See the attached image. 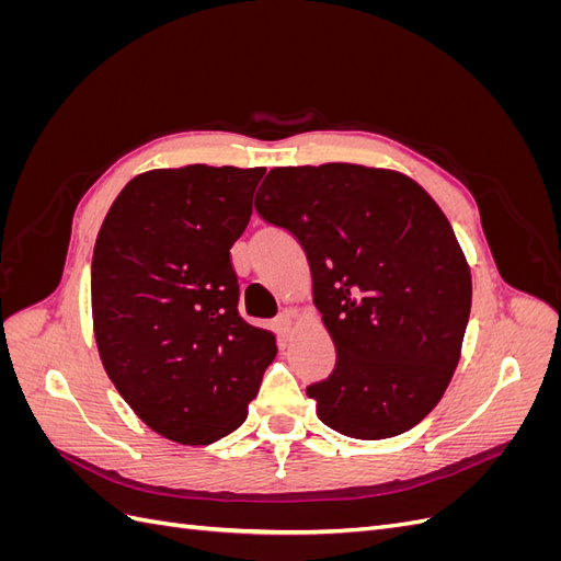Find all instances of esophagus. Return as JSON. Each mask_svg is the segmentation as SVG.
<instances>
[{
  "mask_svg": "<svg viewBox=\"0 0 561 561\" xmlns=\"http://www.w3.org/2000/svg\"><path fill=\"white\" fill-rule=\"evenodd\" d=\"M276 330H278V334H283V336L293 334V332H295V316H293L290 311L280 313V316L276 318Z\"/></svg>",
  "mask_w": 561,
  "mask_h": 561,
  "instance_id": "34e87169",
  "label": "esophagus"
}]
</instances>
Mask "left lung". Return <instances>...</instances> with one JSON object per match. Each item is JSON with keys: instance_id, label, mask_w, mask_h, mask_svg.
Masks as SVG:
<instances>
[{"instance_id": "1", "label": "left lung", "mask_w": 561, "mask_h": 561, "mask_svg": "<svg viewBox=\"0 0 561 561\" xmlns=\"http://www.w3.org/2000/svg\"><path fill=\"white\" fill-rule=\"evenodd\" d=\"M254 206L297 236L313 304L336 348L332 375L307 388L332 431L383 439L443 400L461 360L472 278L447 215L390 168H274Z\"/></svg>"}]
</instances>
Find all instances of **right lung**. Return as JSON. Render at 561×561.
Returning a JSON list of instances; mask_svg holds the SVG:
<instances>
[{"mask_svg": "<svg viewBox=\"0 0 561 561\" xmlns=\"http://www.w3.org/2000/svg\"><path fill=\"white\" fill-rule=\"evenodd\" d=\"M266 168L194 163L135 175L98 231L91 311L100 360L130 410L178 445L239 428L276 334L239 313L231 245Z\"/></svg>", "mask_w": 561, "mask_h": 561, "instance_id": "1", "label": "right lung"}]
</instances>
